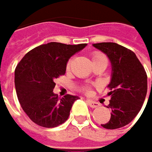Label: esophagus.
<instances>
[{
    "instance_id": "1",
    "label": "esophagus",
    "mask_w": 152,
    "mask_h": 152,
    "mask_svg": "<svg viewBox=\"0 0 152 152\" xmlns=\"http://www.w3.org/2000/svg\"><path fill=\"white\" fill-rule=\"evenodd\" d=\"M87 102H88V104L90 107H92V108H97V107L99 106V103H98V102H93V101H91V99H88Z\"/></svg>"
}]
</instances>
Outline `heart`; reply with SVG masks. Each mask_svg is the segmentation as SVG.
Returning <instances> with one entry per match:
<instances>
[{
  "label": "heart",
  "mask_w": 152,
  "mask_h": 152,
  "mask_svg": "<svg viewBox=\"0 0 152 152\" xmlns=\"http://www.w3.org/2000/svg\"><path fill=\"white\" fill-rule=\"evenodd\" d=\"M97 60H106V61H107V59H106L105 55H103V54L101 53H98V51H96V53H94L92 54V62H93V61H97ZM71 64H72V60H69L68 63H67V65H66V69H67V70H69V69H70ZM83 90L85 91L86 93H89L90 88H89V87H85V88H83Z\"/></svg>",
  "instance_id": "b5f03b06"
}]
</instances>
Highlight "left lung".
Masks as SVG:
<instances>
[{
  "label": "left lung",
  "mask_w": 152,
  "mask_h": 152,
  "mask_svg": "<svg viewBox=\"0 0 152 152\" xmlns=\"http://www.w3.org/2000/svg\"><path fill=\"white\" fill-rule=\"evenodd\" d=\"M93 46L104 53L112 64V78L108 85L111 99L107 106L111 110V119L102 126L123 127L137 116L144 103L148 90L146 71L136 54L126 47L114 42L95 43Z\"/></svg>",
  "instance_id": "1"
}]
</instances>
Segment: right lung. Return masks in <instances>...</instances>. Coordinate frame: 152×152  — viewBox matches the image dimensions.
Returning a JSON list of instances; mask_svg holds the SVG:
<instances>
[{"label":"right lung","mask_w":152,"mask_h":152,"mask_svg":"<svg viewBox=\"0 0 152 152\" xmlns=\"http://www.w3.org/2000/svg\"><path fill=\"white\" fill-rule=\"evenodd\" d=\"M86 46V43L50 42L29 50L19 62L15 71V90L22 109L32 122L50 128L68 119L78 97L67 94L58 98L53 93L54 81L65 74L69 58Z\"/></svg>","instance_id":"right-lung-1"}]
</instances>
